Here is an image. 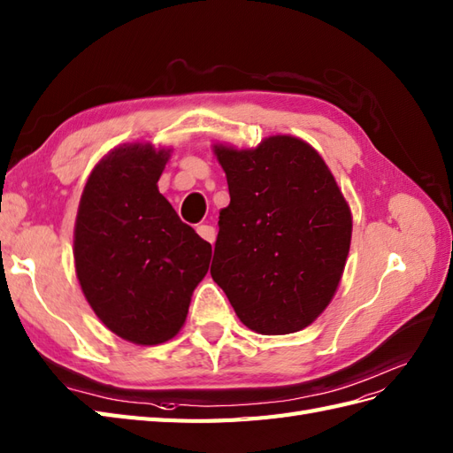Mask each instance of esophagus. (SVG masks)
Instances as JSON below:
<instances>
[{"label":"esophagus","instance_id":"esophagus-1","mask_svg":"<svg viewBox=\"0 0 453 453\" xmlns=\"http://www.w3.org/2000/svg\"><path fill=\"white\" fill-rule=\"evenodd\" d=\"M196 230H197V234L209 242V244H213L215 238H217V230L211 225H200Z\"/></svg>","mask_w":453,"mask_h":453}]
</instances>
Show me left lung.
<instances>
[{
  "mask_svg": "<svg viewBox=\"0 0 453 453\" xmlns=\"http://www.w3.org/2000/svg\"><path fill=\"white\" fill-rule=\"evenodd\" d=\"M230 203L220 211L211 277L259 334L311 325L333 300L351 215L321 156L292 136L256 150L215 146Z\"/></svg>",
  "mask_w": 453,
  "mask_h": 453,
  "instance_id": "8db88e82",
  "label": "left lung"
}]
</instances>
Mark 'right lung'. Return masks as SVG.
Wrapping results in <instances>:
<instances>
[{"instance_id":"obj_1","label":"right lung","mask_w":453,"mask_h":453,"mask_svg":"<svg viewBox=\"0 0 453 453\" xmlns=\"http://www.w3.org/2000/svg\"><path fill=\"white\" fill-rule=\"evenodd\" d=\"M169 151L130 143L96 165L81 197L74 265L88 303L117 336L167 342L209 269L211 244L157 190Z\"/></svg>"}]
</instances>
